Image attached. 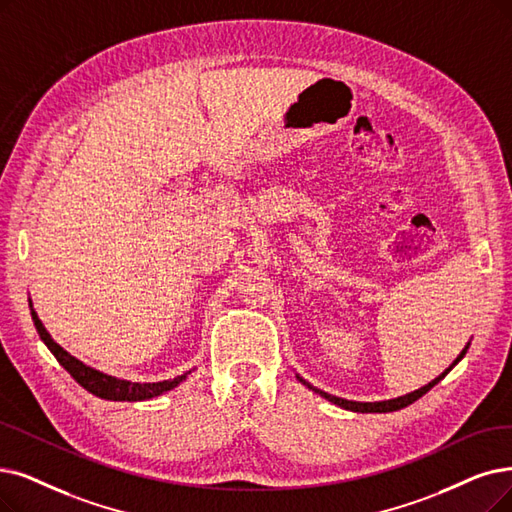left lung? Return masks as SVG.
Returning a JSON list of instances; mask_svg holds the SVG:
<instances>
[{
    "label": "left lung",
    "mask_w": 512,
    "mask_h": 512,
    "mask_svg": "<svg viewBox=\"0 0 512 512\" xmlns=\"http://www.w3.org/2000/svg\"><path fill=\"white\" fill-rule=\"evenodd\" d=\"M473 340V338H470ZM468 346H470V342H466V346L464 349L460 351V355L454 359V363L447 367V370L443 372V374H439L435 380H431L428 384H424V386H420L418 391H412V393H407V395H401V397H395V399H386V401H351V399H342V397H336V395H330V393H325V391H319L317 386H313L311 382H306L302 376H298L296 374V378L306 386V388H311V391H315L317 395H321L323 399H327L330 403H334V405H338V407H342V410H349V412H359V414H386V412H397V410H403V407H407L410 403H414V401H418L422 395H426L428 391H431V388L435 386V384H439L449 372H452V367L454 365H458V361H462V357L466 355V351H468Z\"/></svg>",
    "instance_id": "1"
}]
</instances>
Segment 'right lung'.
Here are the masks:
<instances>
[{
  "mask_svg": "<svg viewBox=\"0 0 512 512\" xmlns=\"http://www.w3.org/2000/svg\"><path fill=\"white\" fill-rule=\"evenodd\" d=\"M29 309H31V319L35 323V330H37L39 338L44 340V344L48 346L50 353L56 357V361L65 367V370L73 376V380L77 384H81L88 393H92L100 399H107V401H147V399H153V397H159L163 393L172 391V388H176L180 382H185L189 378V374L195 370V367H193V370L185 372L182 376H176V378H170V380H159V382H132V380L109 376L105 372L96 370V367H90L84 361H79L77 357L67 353L58 342H54V338L44 327L42 319L37 317L31 298H29Z\"/></svg>",
  "mask_w": 512,
  "mask_h": 512,
  "instance_id": "obj_1",
  "label": "right lung"
}]
</instances>
